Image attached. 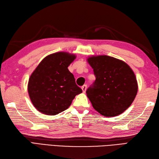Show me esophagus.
Instances as JSON below:
<instances>
[{
	"label": "esophagus",
	"instance_id": "34e87169",
	"mask_svg": "<svg viewBox=\"0 0 159 159\" xmlns=\"http://www.w3.org/2000/svg\"><path fill=\"white\" fill-rule=\"evenodd\" d=\"M81 89H82V90H83V92L85 93V92H86V89H87V85H83L82 87H81Z\"/></svg>",
	"mask_w": 159,
	"mask_h": 159
}]
</instances>
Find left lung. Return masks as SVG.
<instances>
[{
    "instance_id": "left-lung-1",
    "label": "left lung",
    "mask_w": 159,
    "mask_h": 159,
    "mask_svg": "<svg viewBox=\"0 0 159 159\" xmlns=\"http://www.w3.org/2000/svg\"><path fill=\"white\" fill-rule=\"evenodd\" d=\"M96 80L86 91L98 112L106 117L122 113L133 103L138 86L133 71L127 64L112 57H89Z\"/></svg>"
}]
</instances>
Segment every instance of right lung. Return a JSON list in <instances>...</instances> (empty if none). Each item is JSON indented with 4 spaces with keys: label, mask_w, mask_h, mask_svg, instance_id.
I'll return each instance as SVG.
<instances>
[{
    "label": "right lung",
    "mask_w": 159,
    "mask_h": 159,
    "mask_svg": "<svg viewBox=\"0 0 159 159\" xmlns=\"http://www.w3.org/2000/svg\"><path fill=\"white\" fill-rule=\"evenodd\" d=\"M75 55L57 52L43 59L30 76L28 92L39 112L54 116L65 111L82 89L67 69Z\"/></svg>",
    "instance_id": "1"
}]
</instances>
